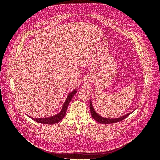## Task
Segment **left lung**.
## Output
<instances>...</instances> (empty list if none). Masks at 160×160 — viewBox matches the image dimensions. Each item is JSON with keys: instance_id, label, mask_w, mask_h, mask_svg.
<instances>
[{"instance_id": "1", "label": "left lung", "mask_w": 160, "mask_h": 160, "mask_svg": "<svg viewBox=\"0 0 160 160\" xmlns=\"http://www.w3.org/2000/svg\"><path fill=\"white\" fill-rule=\"evenodd\" d=\"M89 107H90L91 115L92 117H93V118L95 121H97V122H98L99 123H102V124H110V123H117V122H121V121H122L124 119L126 118L129 114H131L133 112V111H132V112H131V113L123 116V117H121V118H115V119H109V118H105L103 117H101V116H100L99 115H98V113L95 112V109H93V105H92L91 101H90V106H89Z\"/></svg>"}]
</instances>
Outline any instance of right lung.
I'll use <instances>...</instances> for the list:
<instances>
[{
  "label": "right lung",
  "instance_id": "1",
  "mask_svg": "<svg viewBox=\"0 0 160 160\" xmlns=\"http://www.w3.org/2000/svg\"><path fill=\"white\" fill-rule=\"evenodd\" d=\"M76 93H77V91L74 90V91H72L71 93H70L68 96H67V98L63 104V106H62V108L61 111H60L59 113H58L54 116H51V117L47 118H33L32 117H30V116H28V117L31 118L34 121H35V122H37L38 123H43V124H54V123L59 122L60 121H61L62 119L64 118L67 108H68L70 101L72 99V98H73L75 94H76Z\"/></svg>",
  "mask_w": 160,
  "mask_h": 160
}]
</instances>
